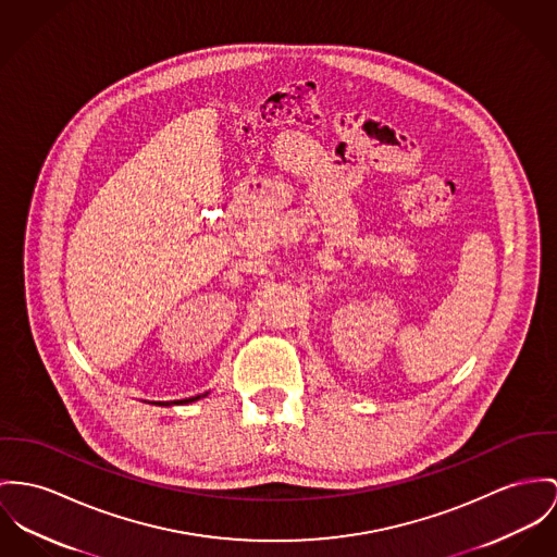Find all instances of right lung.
<instances>
[{
    "label": "right lung",
    "mask_w": 557,
    "mask_h": 557,
    "mask_svg": "<svg viewBox=\"0 0 557 557\" xmlns=\"http://www.w3.org/2000/svg\"><path fill=\"white\" fill-rule=\"evenodd\" d=\"M203 396H206V394H203ZM199 398H201V396H195V398H188V400H184V403H193V400H199ZM180 403H182V400H180ZM159 405H161V403H159ZM163 405H165V403H163ZM168 405H170V403H168ZM168 405H165V407H168Z\"/></svg>",
    "instance_id": "obj_1"
}]
</instances>
